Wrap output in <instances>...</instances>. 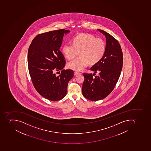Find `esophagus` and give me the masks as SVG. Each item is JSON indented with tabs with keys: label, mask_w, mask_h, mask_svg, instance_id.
Returning a JSON list of instances; mask_svg holds the SVG:
<instances>
[{
	"label": "esophagus",
	"mask_w": 151,
	"mask_h": 151,
	"mask_svg": "<svg viewBox=\"0 0 151 151\" xmlns=\"http://www.w3.org/2000/svg\"><path fill=\"white\" fill-rule=\"evenodd\" d=\"M81 74V73L80 72H78L75 71L74 72V75L75 76H77V75H80Z\"/></svg>",
	"instance_id": "34e87169"
}]
</instances>
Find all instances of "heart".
Returning <instances> with one entry per match:
<instances>
[{"label": "heart", "instance_id": "1", "mask_svg": "<svg viewBox=\"0 0 151 151\" xmlns=\"http://www.w3.org/2000/svg\"><path fill=\"white\" fill-rule=\"evenodd\" d=\"M106 50L104 40L86 33H82L75 37L73 44H65L62 51L65 57L71 60L80 52V57L75 58L68 64L69 69L81 71L89 64H95L103 57Z\"/></svg>", "mask_w": 151, "mask_h": 151}]
</instances>
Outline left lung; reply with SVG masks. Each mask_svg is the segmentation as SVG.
<instances>
[{
  "mask_svg": "<svg viewBox=\"0 0 151 151\" xmlns=\"http://www.w3.org/2000/svg\"><path fill=\"white\" fill-rule=\"evenodd\" d=\"M106 37V50L101 60L93 65L91 71L99 75L83 73L84 82L82 86L83 95L88 100L96 101L102 100L111 93L120 76L122 69V51L120 44L109 33L97 29Z\"/></svg>",
  "mask_w": 151,
  "mask_h": 151,
  "instance_id": "left-lung-1",
  "label": "left lung"
}]
</instances>
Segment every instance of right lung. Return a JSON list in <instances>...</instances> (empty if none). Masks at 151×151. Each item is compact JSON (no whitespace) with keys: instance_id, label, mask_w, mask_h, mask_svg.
Returning a JSON list of instances; mask_svg holds the SVG:
<instances>
[{"instance_id":"right-lung-1","label":"right lung","mask_w":151,"mask_h":151,"mask_svg":"<svg viewBox=\"0 0 151 151\" xmlns=\"http://www.w3.org/2000/svg\"><path fill=\"white\" fill-rule=\"evenodd\" d=\"M65 29L50 31L38 35L29 47L28 65L33 86L40 95L51 101L61 100L67 95L68 84L74 76L72 70H63L65 64L60 49ZM61 70L56 76L55 70Z\"/></svg>"}]
</instances>
